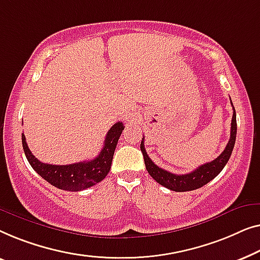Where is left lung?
<instances>
[{
    "label": "left lung",
    "mask_w": 260,
    "mask_h": 260,
    "mask_svg": "<svg viewBox=\"0 0 260 260\" xmlns=\"http://www.w3.org/2000/svg\"><path fill=\"white\" fill-rule=\"evenodd\" d=\"M232 105V101H231ZM233 107V105H232ZM236 135H237V119H236V111L233 107V115L231 121V135H230V140L226 145L224 152L221 153L218 158H215L213 161L204 164V165L199 166L197 170L186 174H174L171 172L162 170L159 166H156L154 162L152 161L151 158L146 153L145 146H144V138H142L140 149L144 155L146 170L149 173V175L154 179L156 182L160 185L165 186L166 188L171 189V191L175 192H187L193 191V189L203 187L207 182H210L212 179H214L217 175L222 171L228 164L230 156L232 154L233 147H235L236 142Z\"/></svg>",
    "instance_id": "left-lung-1"
}]
</instances>
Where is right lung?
Returning <instances> with one entry per match:
<instances>
[{
  "instance_id": "1",
  "label": "right lung",
  "mask_w": 260,
  "mask_h": 260,
  "mask_svg": "<svg viewBox=\"0 0 260 260\" xmlns=\"http://www.w3.org/2000/svg\"><path fill=\"white\" fill-rule=\"evenodd\" d=\"M123 128L125 127L122 122L114 123L106 135L104 147L95 159L71 165H50L40 161L29 149L24 134H22V146L30 166L50 185L63 191H82L102 181L108 174L115 147Z\"/></svg>"
}]
</instances>
